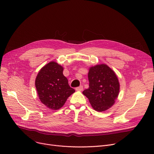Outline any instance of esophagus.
Returning <instances> with one entry per match:
<instances>
[{"mask_svg": "<svg viewBox=\"0 0 154 154\" xmlns=\"http://www.w3.org/2000/svg\"><path fill=\"white\" fill-rule=\"evenodd\" d=\"M83 86H82V85H80V86H79V87H76L75 90H76V91H82V90H83Z\"/></svg>", "mask_w": 154, "mask_h": 154, "instance_id": "34e87169", "label": "esophagus"}]
</instances>
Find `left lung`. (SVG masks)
<instances>
[{
	"label": "left lung",
	"instance_id": "obj_1",
	"mask_svg": "<svg viewBox=\"0 0 154 154\" xmlns=\"http://www.w3.org/2000/svg\"><path fill=\"white\" fill-rule=\"evenodd\" d=\"M89 88L83 91L92 107L98 112L111 107L119 92V83L114 71L104 64L92 66L88 72Z\"/></svg>",
	"mask_w": 154,
	"mask_h": 154
}]
</instances>
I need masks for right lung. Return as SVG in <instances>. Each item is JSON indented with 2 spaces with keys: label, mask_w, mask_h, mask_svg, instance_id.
<instances>
[{
  "label": "right lung",
  "mask_w": 154,
  "mask_h": 154,
  "mask_svg": "<svg viewBox=\"0 0 154 154\" xmlns=\"http://www.w3.org/2000/svg\"><path fill=\"white\" fill-rule=\"evenodd\" d=\"M63 67L52 61L38 72L35 87L40 101L52 110L62 107L71 94L75 91L69 87L68 80L63 75Z\"/></svg>",
  "instance_id": "right-lung-1"
}]
</instances>
